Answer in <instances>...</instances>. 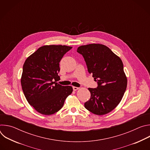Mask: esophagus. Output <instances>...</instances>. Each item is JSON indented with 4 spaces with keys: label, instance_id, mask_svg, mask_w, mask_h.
<instances>
[{
    "label": "esophagus",
    "instance_id": "1",
    "mask_svg": "<svg viewBox=\"0 0 150 150\" xmlns=\"http://www.w3.org/2000/svg\"><path fill=\"white\" fill-rule=\"evenodd\" d=\"M79 89V88L78 87H73V90H74V91H76V90H78Z\"/></svg>",
    "mask_w": 150,
    "mask_h": 150
}]
</instances>
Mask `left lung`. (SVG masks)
<instances>
[{"instance_id": "1", "label": "left lung", "mask_w": 150, "mask_h": 150, "mask_svg": "<svg viewBox=\"0 0 150 150\" xmlns=\"http://www.w3.org/2000/svg\"><path fill=\"white\" fill-rule=\"evenodd\" d=\"M77 52L86 62L88 71L97 81V88H88L90 100L85 108L97 115L108 114L121 101L127 87V77L121 59L101 44L81 46Z\"/></svg>"}]
</instances>
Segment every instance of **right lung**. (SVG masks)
I'll return each mask as SVG.
<instances>
[{
  "instance_id": "add662e5",
  "label": "right lung",
  "mask_w": 150,
  "mask_h": 150,
  "mask_svg": "<svg viewBox=\"0 0 150 150\" xmlns=\"http://www.w3.org/2000/svg\"><path fill=\"white\" fill-rule=\"evenodd\" d=\"M72 48L65 45L41 46L24 62L21 78L23 91L28 103L42 115L57 112L73 91L71 86L56 82L60 80L59 62Z\"/></svg>"
}]
</instances>
